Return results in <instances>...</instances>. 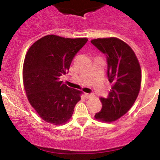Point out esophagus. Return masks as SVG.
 <instances>
[{"label":"esophagus","mask_w":160,"mask_h":160,"mask_svg":"<svg viewBox=\"0 0 160 160\" xmlns=\"http://www.w3.org/2000/svg\"><path fill=\"white\" fill-rule=\"evenodd\" d=\"M91 96H92L91 93H85V97H86L87 98H90Z\"/></svg>","instance_id":"34e87169"}]
</instances>
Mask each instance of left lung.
<instances>
[{
	"label": "left lung",
	"mask_w": 160,
	"mask_h": 160,
	"mask_svg": "<svg viewBox=\"0 0 160 160\" xmlns=\"http://www.w3.org/2000/svg\"><path fill=\"white\" fill-rule=\"evenodd\" d=\"M91 43L107 57L108 77L113 83L108 98H101L102 109L94 117L114 122L129 111L138 97L142 80L139 62L132 48L119 38H97Z\"/></svg>",
	"instance_id": "1"
}]
</instances>
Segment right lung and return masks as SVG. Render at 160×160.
<instances>
[{
	"label": "right lung",
	"mask_w": 160,
	"mask_h": 160,
	"mask_svg": "<svg viewBox=\"0 0 160 160\" xmlns=\"http://www.w3.org/2000/svg\"><path fill=\"white\" fill-rule=\"evenodd\" d=\"M88 40L49 35L28 49L23 65L24 88L31 105L46 122L62 125L72 117L82 92L64 84L60 77L68 72Z\"/></svg>",
	"instance_id": "1"
}]
</instances>
